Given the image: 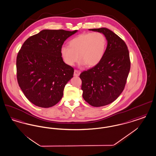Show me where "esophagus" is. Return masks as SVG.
<instances>
[{"label":"esophagus","mask_w":156,"mask_h":156,"mask_svg":"<svg viewBox=\"0 0 156 156\" xmlns=\"http://www.w3.org/2000/svg\"><path fill=\"white\" fill-rule=\"evenodd\" d=\"M80 74H81V71H80L76 70V69L75 70L74 73V76H79V75H80Z\"/></svg>","instance_id":"esophagus-1"}]
</instances>
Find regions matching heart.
Masks as SVG:
<instances>
[{
	"instance_id": "obj_1",
	"label": "heart",
	"mask_w": 156,
	"mask_h": 156,
	"mask_svg": "<svg viewBox=\"0 0 156 156\" xmlns=\"http://www.w3.org/2000/svg\"><path fill=\"white\" fill-rule=\"evenodd\" d=\"M106 48V38L102 33H84L71 40L69 47H62L61 54L68 66H73L79 57L82 65L92 67L102 61Z\"/></svg>"
}]
</instances>
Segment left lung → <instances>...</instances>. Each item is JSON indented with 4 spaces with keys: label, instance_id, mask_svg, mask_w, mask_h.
I'll use <instances>...</instances> for the list:
<instances>
[{
    "label": "left lung",
    "instance_id": "1",
    "mask_svg": "<svg viewBox=\"0 0 156 156\" xmlns=\"http://www.w3.org/2000/svg\"><path fill=\"white\" fill-rule=\"evenodd\" d=\"M89 30L103 33L108 45L102 61L80 74L82 97L89 105L100 107L111 104L123 92L130 69L125 42L106 28Z\"/></svg>",
    "mask_w": 156,
    "mask_h": 156
}]
</instances>
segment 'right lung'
I'll use <instances>...</instances> for the list:
<instances>
[{"label": "right lung", "instance_id": "right-lung-1", "mask_svg": "<svg viewBox=\"0 0 156 156\" xmlns=\"http://www.w3.org/2000/svg\"><path fill=\"white\" fill-rule=\"evenodd\" d=\"M76 31L43 30L23 43L16 59L17 80L32 104L50 108L62 98L74 69L63 61L61 49L66 40Z\"/></svg>", "mask_w": 156, "mask_h": 156}]
</instances>
